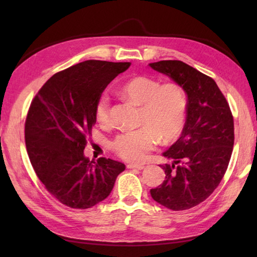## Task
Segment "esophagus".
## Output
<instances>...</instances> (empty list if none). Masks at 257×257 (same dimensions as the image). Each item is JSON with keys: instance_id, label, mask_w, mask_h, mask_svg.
Instances as JSON below:
<instances>
[{"instance_id": "34e87169", "label": "esophagus", "mask_w": 257, "mask_h": 257, "mask_svg": "<svg viewBox=\"0 0 257 257\" xmlns=\"http://www.w3.org/2000/svg\"><path fill=\"white\" fill-rule=\"evenodd\" d=\"M128 169H136V170H143L145 169V166L143 165H127Z\"/></svg>"}]
</instances>
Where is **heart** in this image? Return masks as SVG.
Here are the masks:
<instances>
[{"label":"heart","instance_id":"heart-1","mask_svg":"<svg viewBox=\"0 0 257 257\" xmlns=\"http://www.w3.org/2000/svg\"><path fill=\"white\" fill-rule=\"evenodd\" d=\"M119 92L140 107L139 124L143 127L118 135L111 149L120 159L139 163L158 143L169 145L181 136L187 120L188 99L181 86L173 81H160L147 75H138L125 80ZM95 118L101 127L111 123L110 100L102 94L96 101Z\"/></svg>","mask_w":257,"mask_h":257}]
</instances>
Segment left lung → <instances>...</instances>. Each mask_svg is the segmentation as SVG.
Returning <instances> with one entry per match:
<instances>
[{"mask_svg": "<svg viewBox=\"0 0 257 257\" xmlns=\"http://www.w3.org/2000/svg\"><path fill=\"white\" fill-rule=\"evenodd\" d=\"M188 95L184 129L163 156L173 162L160 166L166 179L150 190L158 203L173 211L189 210L213 193L224 177L234 145L231 108L214 79L181 61L150 63Z\"/></svg>", "mask_w": 257, "mask_h": 257, "instance_id": "1", "label": "left lung"}]
</instances>
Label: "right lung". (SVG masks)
I'll list each match as a JSON object with an SVG mask.
<instances>
[{
  "label": "right lung",
  "mask_w": 257,
  "mask_h": 257,
  "mask_svg": "<svg viewBox=\"0 0 257 257\" xmlns=\"http://www.w3.org/2000/svg\"><path fill=\"white\" fill-rule=\"evenodd\" d=\"M130 64H76L54 74L31 102L25 144L33 169L48 192L72 209H89L105 200L125 169L107 158L90 161L84 149L96 123L98 97Z\"/></svg>",
  "instance_id": "right-lung-1"
}]
</instances>
